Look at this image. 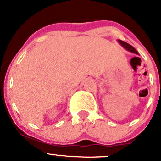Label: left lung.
Masks as SVG:
<instances>
[{
	"instance_id": "8db88e82",
	"label": "left lung",
	"mask_w": 161,
	"mask_h": 161,
	"mask_svg": "<svg viewBox=\"0 0 161 161\" xmlns=\"http://www.w3.org/2000/svg\"><path fill=\"white\" fill-rule=\"evenodd\" d=\"M119 42H120V44H122V45H123V47L126 48V49L127 50V51H129V52H133V53L137 54V55H138V54H139V53H138L137 51H136V50L135 49V48H134L133 47L131 46V45H130V44H129V43H127V42H124V41H122V40H119Z\"/></svg>"
}]
</instances>
